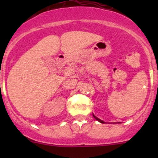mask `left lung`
<instances>
[{
	"label": "left lung",
	"mask_w": 158,
	"mask_h": 158,
	"mask_svg": "<svg viewBox=\"0 0 158 158\" xmlns=\"http://www.w3.org/2000/svg\"><path fill=\"white\" fill-rule=\"evenodd\" d=\"M92 115H93V117H94V118H95V119H96V120H97V121H98V122H100V123H102V124H105V123H106V122H103V121H102V120H101V119H99V118H97V117H96V116H95V114H93V113H92ZM113 124H114V123H113ZM116 124H117V123H116Z\"/></svg>",
	"instance_id": "obj_1"
}]
</instances>
